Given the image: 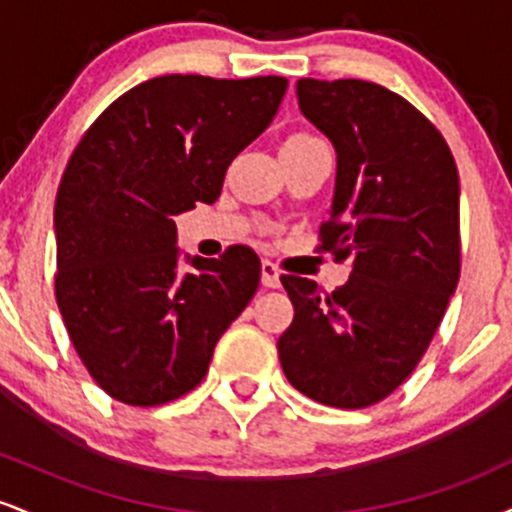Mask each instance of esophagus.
<instances>
[{
    "instance_id": "obj_1",
    "label": "esophagus",
    "mask_w": 512,
    "mask_h": 512,
    "mask_svg": "<svg viewBox=\"0 0 512 512\" xmlns=\"http://www.w3.org/2000/svg\"><path fill=\"white\" fill-rule=\"evenodd\" d=\"M262 286H267V289H279L281 286V274L279 269H276V264H272L269 260H262Z\"/></svg>"
}]
</instances>
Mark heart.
I'll list each match as a JSON object with an SVG mask.
<instances>
[{
    "instance_id": "obj_1",
    "label": "heart",
    "mask_w": 512,
    "mask_h": 512,
    "mask_svg": "<svg viewBox=\"0 0 512 512\" xmlns=\"http://www.w3.org/2000/svg\"><path fill=\"white\" fill-rule=\"evenodd\" d=\"M315 137H308V134H296V137H291L289 142H313Z\"/></svg>"
}]
</instances>
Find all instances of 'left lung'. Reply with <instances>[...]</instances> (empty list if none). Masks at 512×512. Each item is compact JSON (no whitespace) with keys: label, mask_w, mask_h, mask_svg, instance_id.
<instances>
[{"label":"left lung","mask_w":512,"mask_h":512,"mask_svg":"<svg viewBox=\"0 0 512 512\" xmlns=\"http://www.w3.org/2000/svg\"><path fill=\"white\" fill-rule=\"evenodd\" d=\"M296 96L337 151L322 250L354 269L330 296L281 276L296 315L276 349L305 397L363 409L409 378L457 289L460 178L438 129L385 86L298 79Z\"/></svg>","instance_id":"left-lung-1"}]
</instances>
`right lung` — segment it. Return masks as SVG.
<instances>
[{"label": "right lung", "mask_w": 512, "mask_h": 512, "mask_svg": "<svg viewBox=\"0 0 512 512\" xmlns=\"http://www.w3.org/2000/svg\"><path fill=\"white\" fill-rule=\"evenodd\" d=\"M286 86L284 76H156L108 105L69 158L55 202L57 305L117 402L156 407L195 390L255 296V252L180 255L173 216L219 199Z\"/></svg>", "instance_id": "add662e5"}]
</instances>
